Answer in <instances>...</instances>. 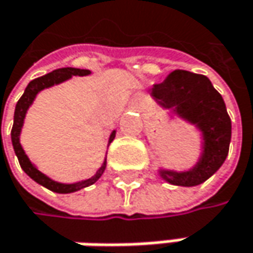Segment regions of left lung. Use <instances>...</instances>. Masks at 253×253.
<instances>
[{
  "instance_id": "8db88e82",
  "label": "left lung",
  "mask_w": 253,
  "mask_h": 253,
  "mask_svg": "<svg viewBox=\"0 0 253 253\" xmlns=\"http://www.w3.org/2000/svg\"><path fill=\"white\" fill-rule=\"evenodd\" d=\"M150 96L163 109L195 126L201 135V153L195 165L186 170L159 166L160 177L176 186L206 182L224 163L232 140V121L221 94L206 76L174 70L162 84L153 85Z\"/></svg>"
}]
</instances>
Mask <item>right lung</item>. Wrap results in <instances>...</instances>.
Returning <instances> with one entry per match:
<instances>
[{
    "label": "right lung",
    "instance_id": "right-lung-1",
    "mask_svg": "<svg viewBox=\"0 0 253 253\" xmlns=\"http://www.w3.org/2000/svg\"><path fill=\"white\" fill-rule=\"evenodd\" d=\"M91 71L90 70H80V68H71V67H67V68H58L52 73H49L43 77H39V79H35L33 81H30L23 93V96L20 97V100L17 102L16 111H14V124H13V129H11V142H13V148H14V153H16L17 159H18V163L21 166V169L24 170V173L27 176H30L35 182H38L39 185L47 188L49 191H53V192H58V194H71V192H76L80 191L83 188H87L90 185H93L96 180H99V177L103 174L105 169H106V157L102 163V166L97 169V172L93 174L91 177L88 179H83L79 182H74V183H62V182H56L53 179H50L49 176L45 173H42L36 166L35 163L30 162L29 156L26 154V151L23 150L21 144H20V134H21V129H23V125H24V118H26V113L29 111V108L33 105L36 96L49 87H53V85H58L64 81H68L70 79H73L74 76L76 77H85V76H90ZM116 135V131L113 129L109 137V142L108 145L113 141Z\"/></svg>",
    "mask_w": 253,
    "mask_h": 253
}]
</instances>
